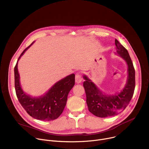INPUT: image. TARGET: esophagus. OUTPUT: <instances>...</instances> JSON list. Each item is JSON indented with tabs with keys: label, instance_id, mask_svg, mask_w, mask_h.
<instances>
[{
	"label": "esophagus",
	"instance_id": "esophagus-1",
	"mask_svg": "<svg viewBox=\"0 0 149 149\" xmlns=\"http://www.w3.org/2000/svg\"><path fill=\"white\" fill-rule=\"evenodd\" d=\"M82 81V78L79 73H77L75 75V82L77 83H80Z\"/></svg>",
	"mask_w": 149,
	"mask_h": 149
}]
</instances>
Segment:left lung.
Instances as JSON below:
<instances>
[{"instance_id":"8db88e82","label":"left lung","mask_w":149,"mask_h":149,"mask_svg":"<svg viewBox=\"0 0 149 149\" xmlns=\"http://www.w3.org/2000/svg\"><path fill=\"white\" fill-rule=\"evenodd\" d=\"M116 52L127 62L128 77L124 89L114 95H106L86 75L83 86L86 94V102L88 110L98 117L114 116L123 111L132 100L135 88V70L133 62L127 50L115 39Z\"/></svg>"}]
</instances>
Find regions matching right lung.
<instances>
[{
  "mask_svg": "<svg viewBox=\"0 0 149 149\" xmlns=\"http://www.w3.org/2000/svg\"><path fill=\"white\" fill-rule=\"evenodd\" d=\"M33 43L20 54L14 68L16 96L23 108L33 118L43 121L54 120L62 114L65 107L68 93L75 85V74H72L56 82L44 95L33 98L27 95L20 87L17 62Z\"/></svg>",
  "mask_w": 149,
  "mask_h": 149,
  "instance_id": "right-lung-1",
  "label": "right lung"
}]
</instances>
